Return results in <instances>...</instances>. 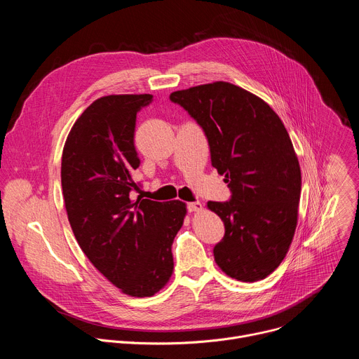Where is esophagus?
I'll return each instance as SVG.
<instances>
[{
    "mask_svg": "<svg viewBox=\"0 0 359 359\" xmlns=\"http://www.w3.org/2000/svg\"><path fill=\"white\" fill-rule=\"evenodd\" d=\"M187 210L189 212H198V210H201V203L200 201L187 203Z\"/></svg>",
    "mask_w": 359,
    "mask_h": 359,
    "instance_id": "1",
    "label": "esophagus"
}]
</instances>
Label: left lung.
Here are the masks:
<instances>
[{
  "label": "left lung",
  "mask_w": 359,
  "mask_h": 359,
  "mask_svg": "<svg viewBox=\"0 0 359 359\" xmlns=\"http://www.w3.org/2000/svg\"><path fill=\"white\" fill-rule=\"evenodd\" d=\"M203 129L212 166L229 183L231 198L209 201L224 223L213 248L217 266L231 278L254 283L284 260L294 237L301 170L288 132L263 99L229 82L170 93Z\"/></svg>",
  "instance_id": "8db88e82"
}]
</instances>
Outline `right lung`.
Listing matches in <instances>:
<instances>
[{
	"label": "right lung",
	"mask_w": 359,
	"mask_h": 359,
	"mask_svg": "<svg viewBox=\"0 0 359 359\" xmlns=\"http://www.w3.org/2000/svg\"><path fill=\"white\" fill-rule=\"evenodd\" d=\"M153 96L96 99L74 123L62 151L61 183L68 220L89 262L122 292L151 297L173 273L172 244L186 204L130 198L140 165L136 114Z\"/></svg>",
	"instance_id": "obj_1"
}]
</instances>
